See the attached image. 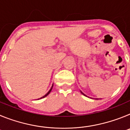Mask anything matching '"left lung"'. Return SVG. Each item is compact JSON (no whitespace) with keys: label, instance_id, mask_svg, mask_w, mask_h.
Here are the masks:
<instances>
[{"label":"left lung","instance_id":"8db88e82","mask_svg":"<svg viewBox=\"0 0 130 130\" xmlns=\"http://www.w3.org/2000/svg\"><path fill=\"white\" fill-rule=\"evenodd\" d=\"M81 94H83V95H84V96H86V95H85V94H83V92H81Z\"/></svg>","mask_w":130,"mask_h":130}]
</instances>
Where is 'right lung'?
Here are the masks:
<instances>
[{
  "label": "right lung",
  "mask_w": 130,
  "mask_h": 130,
  "mask_svg": "<svg viewBox=\"0 0 130 130\" xmlns=\"http://www.w3.org/2000/svg\"><path fill=\"white\" fill-rule=\"evenodd\" d=\"M53 85H52V87H51V89H50V90H49V92H47V93L45 95V96H43V97H42V98H40V99H42V98H45V97H46V96H47V95H48V94H49V93L51 92V90H52V88H53ZM40 99H38V100H40Z\"/></svg>",
  "instance_id": "1"
}]
</instances>
